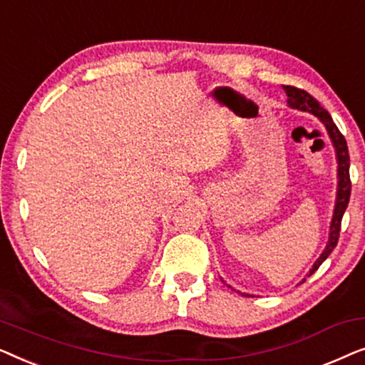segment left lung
<instances>
[{
  "mask_svg": "<svg viewBox=\"0 0 365 365\" xmlns=\"http://www.w3.org/2000/svg\"><path fill=\"white\" fill-rule=\"evenodd\" d=\"M282 88L287 94V106L289 108L299 109V111H304V113H311L324 124L329 138H331L334 151H336V161H337V192H336V204H334L331 226H329V239H327L326 247H324V251L321 252V256L317 257V261L312 264L311 269H309V272H307V277H309L317 271L319 266L326 261V259L329 257V254H331L334 251V247L337 246L339 232H341V221H342L344 212H346V209H347L349 197H351V178H349L351 159H349V149H347L346 139H344L341 131H339L336 124H334L331 114H329L326 109L319 104V101H316V99H314L309 93L302 91V89H297L294 86H282ZM304 281H306V277H304L299 284H302ZM227 287H231V286H227ZM232 291H236V289H232ZM239 294H241V296L249 297V294H246V292H239Z\"/></svg>",
  "mask_w": 365,
  "mask_h": 365,
  "instance_id": "1",
  "label": "left lung"
}]
</instances>
